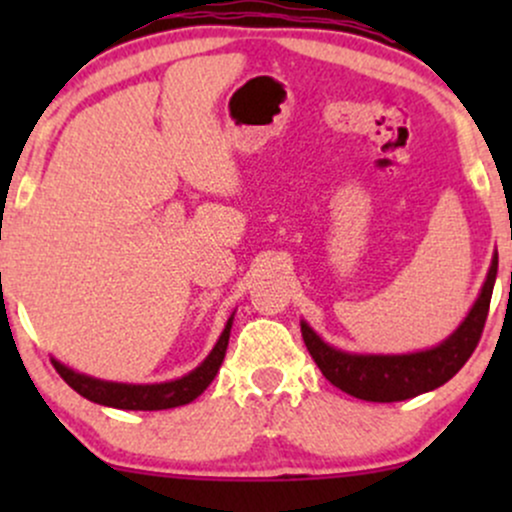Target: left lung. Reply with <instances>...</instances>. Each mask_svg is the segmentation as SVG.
<instances>
[{
  "label": "left lung",
  "instance_id": "obj_1",
  "mask_svg": "<svg viewBox=\"0 0 512 512\" xmlns=\"http://www.w3.org/2000/svg\"><path fill=\"white\" fill-rule=\"evenodd\" d=\"M496 272L498 255L493 257L489 276H486V284L472 313L457 327V332L436 349L404 356L344 354V351L327 346L305 322H301L303 342L322 375L351 397L366 399V402H402V399H411L421 392L436 390L448 383L477 349L486 317H489Z\"/></svg>",
  "mask_w": 512,
  "mask_h": 512
}]
</instances>
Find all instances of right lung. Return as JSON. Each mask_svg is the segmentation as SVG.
Returning <instances> with one entry per match:
<instances>
[{"mask_svg": "<svg viewBox=\"0 0 512 512\" xmlns=\"http://www.w3.org/2000/svg\"><path fill=\"white\" fill-rule=\"evenodd\" d=\"M231 322L228 320L226 330L216 342L214 351L207 356V361L202 366L192 370L185 378L173 380V383H161V385H122V383H105V380L88 378V375L74 373L62 363L52 361L60 378L67 383L72 390L79 392L81 397L91 399L96 404H105V407L115 409H132V411H158V409H173L182 407V404H190L192 399H197L207 390L214 375L219 373L223 356H226L228 337H231Z\"/></svg>", "mask_w": 512, "mask_h": 512, "instance_id": "right-lung-1", "label": "right lung"}]
</instances>
